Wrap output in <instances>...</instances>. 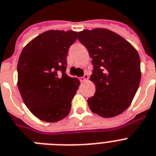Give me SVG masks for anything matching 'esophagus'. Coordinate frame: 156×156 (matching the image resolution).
Listing matches in <instances>:
<instances>
[{
	"label": "esophagus",
	"mask_w": 156,
	"mask_h": 156,
	"mask_svg": "<svg viewBox=\"0 0 156 156\" xmlns=\"http://www.w3.org/2000/svg\"><path fill=\"white\" fill-rule=\"evenodd\" d=\"M88 75H87V74H85L83 77H80V80L81 82H85V81H87V80H88Z\"/></svg>",
	"instance_id": "34e87169"
}]
</instances>
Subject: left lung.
I'll list each match as a JSON object with an SVG mask.
<instances>
[{
  "mask_svg": "<svg viewBox=\"0 0 156 156\" xmlns=\"http://www.w3.org/2000/svg\"><path fill=\"white\" fill-rule=\"evenodd\" d=\"M78 39L92 58L90 80L96 91L87 99L89 108L102 118H113L131 104L141 78L140 59L129 42L105 28L83 30Z\"/></svg>",
  "mask_w": 156,
  "mask_h": 156,
  "instance_id": "1",
  "label": "left lung"
}]
</instances>
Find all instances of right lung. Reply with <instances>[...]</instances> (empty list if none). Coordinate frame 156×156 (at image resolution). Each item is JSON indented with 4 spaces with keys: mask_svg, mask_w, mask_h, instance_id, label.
<instances>
[{
    "mask_svg": "<svg viewBox=\"0 0 156 156\" xmlns=\"http://www.w3.org/2000/svg\"><path fill=\"white\" fill-rule=\"evenodd\" d=\"M77 38L73 30H50L27 43L17 65L18 88L30 112L46 122L65 118L80 81L65 73L69 49Z\"/></svg>",
    "mask_w": 156,
    "mask_h": 156,
    "instance_id": "right-lung-1",
    "label": "right lung"
}]
</instances>
